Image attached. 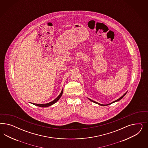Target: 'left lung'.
Wrapping results in <instances>:
<instances>
[{
	"label": "left lung",
	"mask_w": 148,
	"mask_h": 148,
	"mask_svg": "<svg viewBox=\"0 0 148 148\" xmlns=\"http://www.w3.org/2000/svg\"><path fill=\"white\" fill-rule=\"evenodd\" d=\"M126 93H127V92H126L125 94H124L122 97H121V98H119L118 99H117L116 100H115V101H114L113 102H112L111 103H109V104H108V105H103V104H100V103H97V102H95V101H94L93 100H91V99H90L88 98V99L90 100V101H92V102H93L94 103H97V104H99V105H101V106H107V105H110V104H111L112 103H115V102H116V101H119L121 99L123 98L125 95L126 94Z\"/></svg>",
	"instance_id": "left-lung-1"
}]
</instances>
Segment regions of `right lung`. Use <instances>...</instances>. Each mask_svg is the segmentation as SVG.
<instances>
[{
	"instance_id": "1",
	"label": "right lung",
	"mask_w": 148,
	"mask_h": 148,
	"mask_svg": "<svg viewBox=\"0 0 148 148\" xmlns=\"http://www.w3.org/2000/svg\"><path fill=\"white\" fill-rule=\"evenodd\" d=\"M62 93L63 90H62V91H61V93L60 94V95H58V97L56 98L55 99H54L53 101H52L50 102L49 103H44V104H37V103H33V104H34V105H36V106H40V107H42V108H47V107H48V106H51V105H53V104L55 103H56V102L58 101V100L60 99L61 97L62 96Z\"/></svg>"
}]
</instances>
